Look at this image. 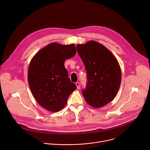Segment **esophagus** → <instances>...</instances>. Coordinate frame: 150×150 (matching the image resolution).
Wrapping results in <instances>:
<instances>
[{"label":"esophagus","mask_w":150,"mask_h":150,"mask_svg":"<svg viewBox=\"0 0 150 150\" xmlns=\"http://www.w3.org/2000/svg\"><path fill=\"white\" fill-rule=\"evenodd\" d=\"M76 85L77 86V89H79V88H80V83H79V82L76 83Z\"/></svg>","instance_id":"34e87169"}]
</instances>
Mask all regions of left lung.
Segmentation results:
<instances>
[{"mask_svg": "<svg viewBox=\"0 0 150 150\" xmlns=\"http://www.w3.org/2000/svg\"><path fill=\"white\" fill-rule=\"evenodd\" d=\"M77 52L86 67L87 84L83 90L86 103L100 108L116 96L121 82V70L116 58L100 43L91 40L77 45Z\"/></svg>", "mask_w": 150, "mask_h": 150, "instance_id": "8db88e82", "label": "left lung"}]
</instances>
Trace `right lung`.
<instances>
[{
  "label": "right lung",
  "mask_w": 150,
  "mask_h": 150,
  "mask_svg": "<svg viewBox=\"0 0 150 150\" xmlns=\"http://www.w3.org/2000/svg\"><path fill=\"white\" fill-rule=\"evenodd\" d=\"M76 53L73 44L51 43L39 51L30 61L28 73L30 89L37 102L50 111L61 110L77 88L64 67L65 60Z\"/></svg>",
  "instance_id": "1"
}]
</instances>
